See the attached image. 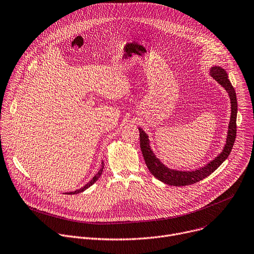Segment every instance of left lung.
Segmentation results:
<instances>
[{"mask_svg":"<svg viewBox=\"0 0 254 254\" xmlns=\"http://www.w3.org/2000/svg\"><path fill=\"white\" fill-rule=\"evenodd\" d=\"M211 76L225 88L228 92L230 100H231V118H230V123L228 127V134H227V141L226 145L222 151V153L212 160L210 163H207L205 166L196 169L194 171H180L170 169L165 166L161 161L155 156L153 153L148 134L139 127L140 130V145L141 150L145 159V162L147 164L148 169L150 172L159 179L169 186L173 187H186L190 186V184L196 183L209 175H211L223 162L228 158V156L231 153L233 148L235 139H236V119H237V98H236V92L231 84V82L228 79V75L224 68L221 66H212L210 70Z\"/></svg>","mask_w":254,"mask_h":254,"instance_id":"obj_1","label":"left lung"}]
</instances>
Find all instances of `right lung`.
Segmentation results:
<instances>
[{"label":"right lung","instance_id":"right-lung-1","mask_svg":"<svg viewBox=\"0 0 254 254\" xmlns=\"http://www.w3.org/2000/svg\"><path fill=\"white\" fill-rule=\"evenodd\" d=\"M103 168H104V163L102 162V164H101V168H100V170L96 173V175L92 178L86 186H84L83 188H81L80 190H75V191H71V192H66V194H76V193H80V192H82V191H84V190H86L88 188H90L92 184H94L98 179H99V177L101 176V174H102V172H103Z\"/></svg>","mask_w":254,"mask_h":254}]
</instances>
